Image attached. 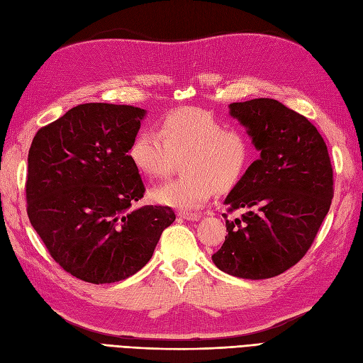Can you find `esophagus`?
Here are the masks:
<instances>
[{
	"mask_svg": "<svg viewBox=\"0 0 363 363\" xmlns=\"http://www.w3.org/2000/svg\"><path fill=\"white\" fill-rule=\"evenodd\" d=\"M179 216L184 218L186 221H196V219L201 218V213L200 212H188V211H180L179 212Z\"/></svg>",
	"mask_w": 363,
	"mask_h": 363,
	"instance_id": "esophagus-1",
	"label": "esophagus"
}]
</instances>
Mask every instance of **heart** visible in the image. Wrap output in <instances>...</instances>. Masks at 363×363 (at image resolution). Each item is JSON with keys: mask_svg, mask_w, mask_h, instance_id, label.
Instances as JSON below:
<instances>
[{"mask_svg": "<svg viewBox=\"0 0 363 363\" xmlns=\"http://www.w3.org/2000/svg\"><path fill=\"white\" fill-rule=\"evenodd\" d=\"M252 157V140L239 125H224L213 113L183 107L164 115L157 133L142 130L128 148L131 164L150 179L171 174L177 159L184 175L151 192L159 204L199 208L215 189L225 192L244 177Z\"/></svg>", "mask_w": 363, "mask_h": 363, "instance_id": "obj_1", "label": "heart"}]
</instances>
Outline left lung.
<instances>
[{"label":"left lung","mask_w":363,"mask_h":363,"mask_svg":"<svg viewBox=\"0 0 363 363\" xmlns=\"http://www.w3.org/2000/svg\"><path fill=\"white\" fill-rule=\"evenodd\" d=\"M260 151L224 204L228 235L212 260L239 279H269L298 263L313 244L333 199V168L320 131L271 98L230 104ZM224 218L227 215L224 213Z\"/></svg>","instance_id":"obj_1"}]
</instances>
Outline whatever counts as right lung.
Instances as JSON below:
<instances>
[{
	"label": "right lung",
	"mask_w": 363,
	"mask_h": 363,
	"mask_svg": "<svg viewBox=\"0 0 363 363\" xmlns=\"http://www.w3.org/2000/svg\"><path fill=\"white\" fill-rule=\"evenodd\" d=\"M144 115L133 106L80 104L33 138L28 219L51 257L83 281L133 276L175 219L168 206L135 208L145 186L128 148Z\"/></svg>",
	"instance_id": "1"
}]
</instances>
